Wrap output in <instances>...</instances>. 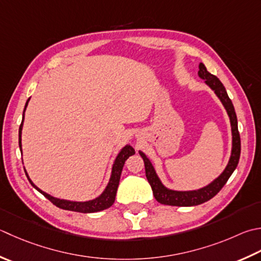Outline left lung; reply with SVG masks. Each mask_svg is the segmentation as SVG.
I'll use <instances>...</instances> for the list:
<instances>
[{
  "label": "left lung",
  "mask_w": 261,
  "mask_h": 261,
  "mask_svg": "<svg viewBox=\"0 0 261 261\" xmlns=\"http://www.w3.org/2000/svg\"><path fill=\"white\" fill-rule=\"evenodd\" d=\"M198 75L201 79L205 80V83L208 87L214 90V93L222 101V104L225 107L227 112V115L229 117V122H231L232 127V151L231 157L225 167V170L222 172V174L216 177L212 183L208 186L198 189V190H190V191H176L171 190V189L166 188L163 185L162 181L158 177L157 173L155 171L154 166L148 160L147 156L142 151H139L140 156L142 157L145 163V170H146V177L148 182L152 189V193L156 200L163 203V205L168 206H178V207H190V206H197L200 203L206 202L211 200L213 197H215L217 193L221 191V189L225 186V183L232 175V173L238 166V163L240 160V154H241V140H240V134L238 130V119L236 114V110L232 104V100L226 93L225 87L219 81L216 75L209 73L206 66L203 63L199 64V71Z\"/></svg>",
  "instance_id": "8db88e82"
}]
</instances>
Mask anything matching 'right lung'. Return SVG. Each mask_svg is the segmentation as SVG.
I'll return each instance as SVG.
<instances>
[{
  "mask_svg": "<svg viewBox=\"0 0 261 261\" xmlns=\"http://www.w3.org/2000/svg\"><path fill=\"white\" fill-rule=\"evenodd\" d=\"M29 99L30 98H28V100L25 101L23 114H22L23 115L22 116V122H21V124H20V127H19V147H20V150H21V151H22V149H21V131H22L23 119H24V111H25V109H27ZM135 154H136V151L130 145H126V146L122 148L121 151L119 152V154H117V156L115 158L113 167H112V173H111L109 185L106 186L105 190L103 191V193H101L100 196L93 199V200H88V201H70V200H64V199H59V198H55L53 196H50V195H48V193H46L43 190H40L38 187H36L34 185L33 181L29 178L28 173L25 170H24V173L28 177L30 185H32L36 189V190L42 193L43 196L47 198L48 200L52 202L53 205H55L56 207H59L61 209H65V211L85 213V214H87V213H97V212H100V211H104V209L110 208L114 203L117 187H119V183H120L122 168H123L124 163H125L127 158H129L132 155H135Z\"/></svg>",
  "mask_w": 261,
  "mask_h": 261,
  "instance_id": "1",
  "label": "right lung"
}]
</instances>
